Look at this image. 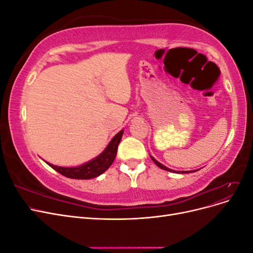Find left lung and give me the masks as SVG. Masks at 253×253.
Masks as SVG:
<instances>
[{"label": "left lung", "instance_id": "left-lung-1", "mask_svg": "<svg viewBox=\"0 0 253 253\" xmlns=\"http://www.w3.org/2000/svg\"><path fill=\"white\" fill-rule=\"evenodd\" d=\"M151 158H152V160H153V162H154L155 163V165L157 166V167H159L160 168V169H163V170H166V171H169V172H175V173H183V174H185V173H191V172H196L195 170L194 171H174V170H171V169H169V168H167L166 166H164V165H162V164H160V163H158L157 162V160L155 159V158H153L152 156H151Z\"/></svg>", "mask_w": 253, "mask_h": 253}]
</instances>
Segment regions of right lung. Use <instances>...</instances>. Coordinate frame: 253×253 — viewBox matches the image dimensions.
<instances>
[{
	"label": "right lung",
	"mask_w": 253,
	"mask_h": 253,
	"mask_svg": "<svg viewBox=\"0 0 253 253\" xmlns=\"http://www.w3.org/2000/svg\"><path fill=\"white\" fill-rule=\"evenodd\" d=\"M124 135V129H121L119 133L115 135L108 147L98 155L96 158L89 160V162L83 164L79 167H73V168H65V167H59L46 163L49 167H51L53 170H56L63 176H66L68 178L73 179H90L95 178L97 176L101 175L106 170L109 169L111 165L113 164L115 157L117 155V149L118 144L121 140V137Z\"/></svg>",
	"instance_id": "add662e5"
}]
</instances>
